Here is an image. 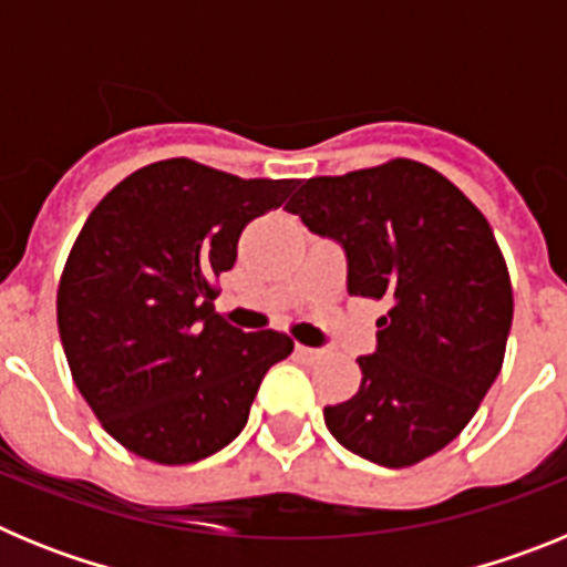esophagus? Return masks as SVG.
I'll use <instances>...</instances> for the list:
<instances>
[{
  "mask_svg": "<svg viewBox=\"0 0 567 567\" xmlns=\"http://www.w3.org/2000/svg\"><path fill=\"white\" fill-rule=\"evenodd\" d=\"M295 354H298V360H303V363H315V360H320V349H312V346H295Z\"/></svg>",
  "mask_w": 567,
  "mask_h": 567,
  "instance_id": "34e87169",
  "label": "esophagus"
}]
</instances>
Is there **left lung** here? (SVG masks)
<instances>
[{"instance_id": "obj_1", "label": "left lung", "mask_w": 567, "mask_h": 567, "mask_svg": "<svg viewBox=\"0 0 567 567\" xmlns=\"http://www.w3.org/2000/svg\"><path fill=\"white\" fill-rule=\"evenodd\" d=\"M287 209L343 247L349 295L389 303L358 394L323 409L327 429L385 468L432 457L503 369L514 295L485 215L409 158L300 182Z\"/></svg>"}]
</instances>
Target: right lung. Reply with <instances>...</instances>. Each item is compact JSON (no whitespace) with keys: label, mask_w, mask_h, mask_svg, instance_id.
<instances>
[{"label":"right lung","mask_w":567,"mask_h":567,"mask_svg":"<svg viewBox=\"0 0 567 567\" xmlns=\"http://www.w3.org/2000/svg\"><path fill=\"white\" fill-rule=\"evenodd\" d=\"M295 184L167 158L115 184L84 221L59 280V338L104 432L138 457L187 465L221 452L269 365L292 352L287 334L227 323L213 280Z\"/></svg>","instance_id":"1"}]
</instances>
